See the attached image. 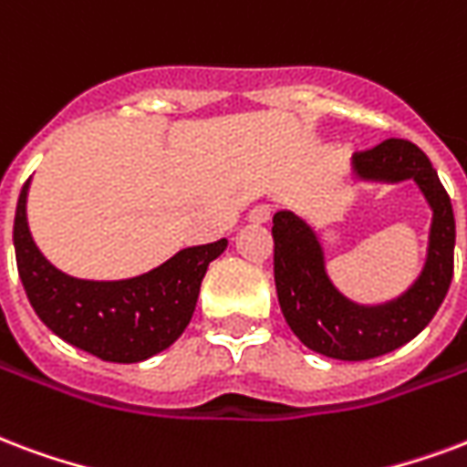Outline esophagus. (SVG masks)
<instances>
[{
	"label": "esophagus",
	"instance_id": "34e87169",
	"mask_svg": "<svg viewBox=\"0 0 467 467\" xmlns=\"http://www.w3.org/2000/svg\"><path fill=\"white\" fill-rule=\"evenodd\" d=\"M250 223H267L269 217H272V207L269 205H254L250 210Z\"/></svg>",
	"mask_w": 467,
	"mask_h": 467
}]
</instances>
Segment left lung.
Listing matches in <instances>:
<instances>
[{
  "mask_svg": "<svg viewBox=\"0 0 467 467\" xmlns=\"http://www.w3.org/2000/svg\"><path fill=\"white\" fill-rule=\"evenodd\" d=\"M354 171L371 181H413L433 207L423 275L406 295L383 306H357L331 286L314 233L292 213L272 217L275 285L289 329L304 347L341 361H366L409 344L436 317L453 279L455 217L428 155L410 140L386 138L354 153Z\"/></svg>",
  "mask_w": 467,
  "mask_h": 467,
  "instance_id": "8db88e82",
  "label": "left lung"
}]
</instances>
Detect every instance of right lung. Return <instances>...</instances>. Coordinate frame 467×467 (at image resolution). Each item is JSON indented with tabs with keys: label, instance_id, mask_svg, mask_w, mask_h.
Instances as JSON below:
<instances>
[{
	"label": "right lung",
	"instance_id": "obj_1",
	"mask_svg": "<svg viewBox=\"0 0 467 467\" xmlns=\"http://www.w3.org/2000/svg\"><path fill=\"white\" fill-rule=\"evenodd\" d=\"M24 182L14 217V250L24 292L57 337L113 364H136L181 337L195 312L207 265L227 240L178 252L148 275L123 282H86L44 260L26 224Z\"/></svg>",
	"mask_w": 467,
	"mask_h": 467
}]
</instances>
